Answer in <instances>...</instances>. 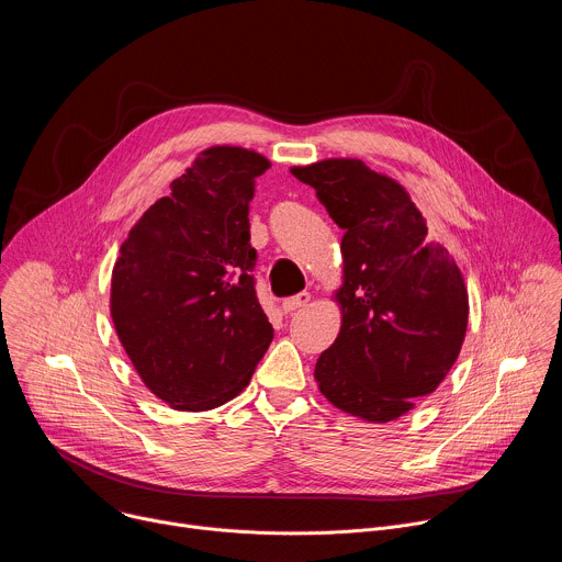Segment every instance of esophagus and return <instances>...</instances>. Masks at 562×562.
<instances>
[{
    "instance_id": "1",
    "label": "esophagus",
    "mask_w": 562,
    "mask_h": 562,
    "mask_svg": "<svg viewBox=\"0 0 562 562\" xmlns=\"http://www.w3.org/2000/svg\"><path fill=\"white\" fill-rule=\"evenodd\" d=\"M311 302V293H297V295H293V297H286L284 302H282V311L284 313H293V311H297V308H304L306 304Z\"/></svg>"
}]
</instances>
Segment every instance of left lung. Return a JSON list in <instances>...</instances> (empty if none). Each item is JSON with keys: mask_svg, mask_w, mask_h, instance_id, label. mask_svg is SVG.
<instances>
[{"mask_svg": "<svg viewBox=\"0 0 562 562\" xmlns=\"http://www.w3.org/2000/svg\"><path fill=\"white\" fill-rule=\"evenodd\" d=\"M291 173L345 228L342 325L315 362V382L334 407L367 423L405 416L458 360L469 317L462 273L442 245L427 243L405 187L362 159L334 157Z\"/></svg>", "mask_w": 562, "mask_h": 562, "instance_id": "8db88e82", "label": "left lung"}]
</instances>
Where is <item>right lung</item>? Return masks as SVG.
Returning <instances> with one entry per match:
<instances>
[{
	"label": "right lung",
	"instance_id": "1",
	"mask_svg": "<svg viewBox=\"0 0 562 562\" xmlns=\"http://www.w3.org/2000/svg\"><path fill=\"white\" fill-rule=\"evenodd\" d=\"M269 159L211 146L128 231L111 278V317L142 382L180 412L243 391L273 340L256 295L249 202Z\"/></svg>",
	"mask_w": 562,
	"mask_h": 562
}]
</instances>
